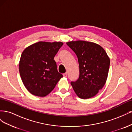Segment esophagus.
<instances>
[{
  "instance_id": "34e87169",
  "label": "esophagus",
  "mask_w": 132,
  "mask_h": 132,
  "mask_svg": "<svg viewBox=\"0 0 132 132\" xmlns=\"http://www.w3.org/2000/svg\"><path fill=\"white\" fill-rule=\"evenodd\" d=\"M67 75H68V73H64V74H63V77H67Z\"/></svg>"
}]
</instances>
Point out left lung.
I'll list each match as a JSON object with an SVG mask.
<instances>
[{
	"label": "left lung",
	"mask_w": 132,
	"mask_h": 132,
	"mask_svg": "<svg viewBox=\"0 0 132 132\" xmlns=\"http://www.w3.org/2000/svg\"><path fill=\"white\" fill-rule=\"evenodd\" d=\"M77 55L79 77L71 85L78 96L82 99L94 97L106 82L110 60L105 50L96 43L85 41L67 42Z\"/></svg>",
	"instance_id": "obj_1"
}]
</instances>
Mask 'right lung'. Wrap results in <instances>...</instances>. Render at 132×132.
<instances>
[{
  "mask_svg": "<svg viewBox=\"0 0 132 132\" xmlns=\"http://www.w3.org/2000/svg\"><path fill=\"white\" fill-rule=\"evenodd\" d=\"M63 45L61 42L41 41L27 47L22 52L19 72L23 85L31 94L46 96L63 77L53 59Z\"/></svg>",
  "mask_w": 132,
  "mask_h": 132,
  "instance_id": "add662e5",
  "label": "right lung"
}]
</instances>
